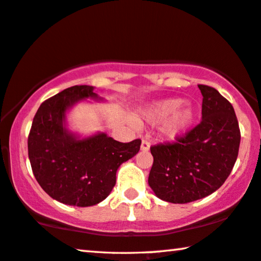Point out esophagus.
<instances>
[{"label": "esophagus", "instance_id": "34e87169", "mask_svg": "<svg viewBox=\"0 0 261 261\" xmlns=\"http://www.w3.org/2000/svg\"><path fill=\"white\" fill-rule=\"evenodd\" d=\"M150 142L148 140H143L142 142V145H140V150L144 151V152H147L148 150H150Z\"/></svg>", "mask_w": 261, "mask_h": 261}]
</instances>
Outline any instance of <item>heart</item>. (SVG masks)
<instances>
[{
    "instance_id": "b5f03b06",
    "label": "heart",
    "mask_w": 261,
    "mask_h": 261,
    "mask_svg": "<svg viewBox=\"0 0 261 261\" xmlns=\"http://www.w3.org/2000/svg\"><path fill=\"white\" fill-rule=\"evenodd\" d=\"M146 121L158 124L164 139L174 142L187 134L195 123L197 111L195 106L185 102L184 98L171 97L154 101L148 105L144 111Z\"/></svg>"
}]
</instances>
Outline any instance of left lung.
<instances>
[{
	"label": "left lung",
	"mask_w": 261,
	"mask_h": 261,
	"mask_svg": "<svg viewBox=\"0 0 261 261\" xmlns=\"http://www.w3.org/2000/svg\"><path fill=\"white\" fill-rule=\"evenodd\" d=\"M202 121L175 144L152 146L148 185L160 200L188 203L225 182L238 156L241 131L233 107L213 87L198 85Z\"/></svg>",
	"instance_id": "1"
}]
</instances>
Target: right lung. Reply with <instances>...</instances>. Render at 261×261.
<instances>
[{"mask_svg":"<svg viewBox=\"0 0 261 261\" xmlns=\"http://www.w3.org/2000/svg\"><path fill=\"white\" fill-rule=\"evenodd\" d=\"M93 86H74L41 103L28 139L29 159L40 187L53 200L92 206L108 197L118 167L137 154L142 140L121 143L97 131L82 136L68 127L77 103L105 101Z\"/></svg>","mask_w":261,"mask_h":261,"instance_id":"right-lung-1","label":"right lung"}]
</instances>
